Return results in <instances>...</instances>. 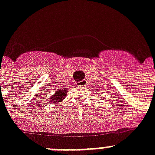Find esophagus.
<instances>
[{
  "label": "esophagus",
  "instance_id": "esophagus-1",
  "mask_svg": "<svg viewBox=\"0 0 155 155\" xmlns=\"http://www.w3.org/2000/svg\"><path fill=\"white\" fill-rule=\"evenodd\" d=\"M86 84H87V81H85V80H83V81L79 82V83H78V85H79V86H80V87L85 86Z\"/></svg>",
  "mask_w": 155,
  "mask_h": 155
}]
</instances>
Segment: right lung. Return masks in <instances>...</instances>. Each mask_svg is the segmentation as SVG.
Instances as JSON below:
<instances>
[{
  "instance_id": "1",
  "label": "right lung",
  "mask_w": 155,
  "mask_h": 155,
  "mask_svg": "<svg viewBox=\"0 0 155 155\" xmlns=\"http://www.w3.org/2000/svg\"><path fill=\"white\" fill-rule=\"evenodd\" d=\"M67 93H68V90L66 88L58 89L56 92H55V94L51 97L49 104L53 103L54 104H57L58 103L62 102L63 99H64L67 96V95H68Z\"/></svg>"
}]
</instances>
